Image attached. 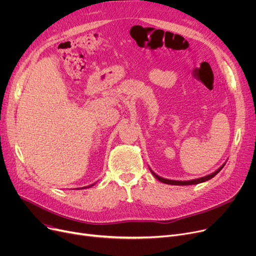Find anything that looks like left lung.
Instances as JSON below:
<instances>
[{"label":"left lung","instance_id":"obj_1","mask_svg":"<svg viewBox=\"0 0 256 256\" xmlns=\"http://www.w3.org/2000/svg\"><path fill=\"white\" fill-rule=\"evenodd\" d=\"M226 162L223 163L216 171L208 174V176H202V178H195V180H167V178H160V176H158V174H156L150 168V172L152 173V176L160 182H162L164 184H173V186H189V184H200V182H204L210 178H212L214 176H217V174L222 170V168L225 166Z\"/></svg>","mask_w":256,"mask_h":256}]
</instances>
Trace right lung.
Instances as JSON below:
<instances>
[{
	"instance_id": "right-lung-1",
	"label": "right lung",
	"mask_w": 256,
	"mask_h": 256,
	"mask_svg": "<svg viewBox=\"0 0 256 256\" xmlns=\"http://www.w3.org/2000/svg\"><path fill=\"white\" fill-rule=\"evenodd\" d=\"M96 184H90V186H83V188H80V189H87V188H90V186H94Z\"/></svg>"
}]
</instances>
